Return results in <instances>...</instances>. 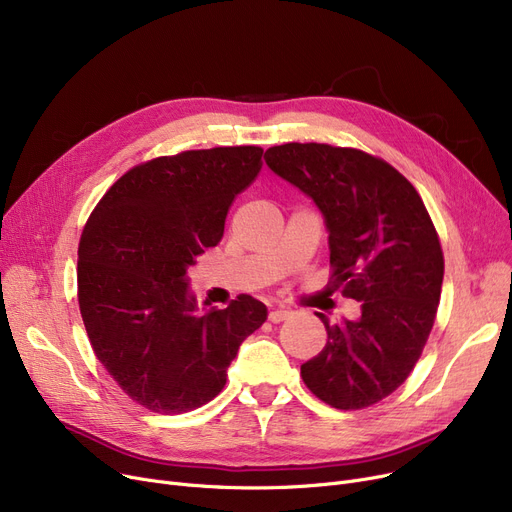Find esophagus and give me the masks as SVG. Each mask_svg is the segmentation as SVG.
Returning <instances> with one entry per match:
<instances>
[{
  "mask_svg": "<svg viewBox=\"0 0 512 512\" xmlns=\"http://www.w3.org/2000/svg\"><path fill=\"white\" fill-rule=\"evenodd\" d=\"M288 315H290V311H286V309H274V311H270V321L272 324H280V321H284Z\"/></svg>",
  "mask_w": 512,
  "mask_h": 512,
  "instance_id": "obj_1",
  "label": "esophagus"
}]
</instances>
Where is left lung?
<instances>
[{
  "instance_id": "obj_1",
  "label": "left lung",
  "mask_w": 512,
  "mask_h": 512,
  "mask_svg": "<svg viewBox=\"0 0 512 512\" xmlns=\"http://www.w3.org/2000/svg\"><path fill=\"white\" fill-rule=\"evenodd\" d=\"M265 164L324 213L332 280L361 303L357 321L317 313L328 342L301 378L334 409L371 407L409 378L434 328L444 278L434 222L415 186L361 149L286 143Z\"/></svg>"
}]
</instances>
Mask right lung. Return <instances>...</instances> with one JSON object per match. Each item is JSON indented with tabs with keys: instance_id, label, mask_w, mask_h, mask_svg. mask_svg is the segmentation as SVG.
Here are the masks:
<instances>
[{
	"instance_id": "add662e5",
	"label": "right lung",
	"mask_w": 512,
	"mask_h": 512,
	"mask_svg": "<svg viewBox=\"0 0 512 512\" xmlns=\"http://www.w3.org/2000/svg\"><path fill=\"white\" fill-rule=\"evenodd\" d=\"M261 155L240 145L149 159L110 186L80 234L78 307L93 353L153 413H188L218 396L238 346L267 317L249 294L199 313L186 280L222 240Z\"/></svg>"
}]
</instances>
